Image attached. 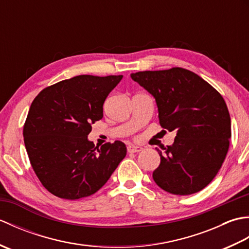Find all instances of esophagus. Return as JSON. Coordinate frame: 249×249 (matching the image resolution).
<instances>
[{
  "label": "esophagus",
  "mask_w": 249,
  "mask_h": 249,
  "mask_svg": "<svg viewBox=\"0 0 249 249\" xmlns=\"http://www.w3.org/2000/svg\"><path fill=\"white\" fill-rule=\"evenodd\" d=\"M127 151H128V153L141 152V151H142V147H141V146H137V145H133V144H129V145L127 146Z\"/></svg>",
  "instance_id": "34e87169"
}]
</instances>
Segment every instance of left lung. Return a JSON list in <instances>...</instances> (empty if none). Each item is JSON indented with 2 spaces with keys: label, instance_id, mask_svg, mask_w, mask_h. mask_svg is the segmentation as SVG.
<instances>
[{
  "label": "left lung",
  "instance_id": "8db88e82",
  "mask_svg": "<svg viewBox=\"0 0 249 249\" xmlns=\"http://www.w3.org/2000/svg\"><path fill=\"white\" fill-rule=\"evenodd\" d=\"M130 76L155 97L161 127L177 131L172 145L162 153L156 149L160 165L153 172L155 183L173 195L202 190L229 150L231 120L223 96L197 73L181 67Z\"/></svg>",
  "mask_w": 249,
  "mask_h": 249
}]
</instances>
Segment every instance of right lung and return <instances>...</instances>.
<instances>
[{"instance_id": "right-lung-1", "label": "right lung", "mask_w": 249, "mask_h": 249, "mask_svg": "<svg viewBox=\"0 0 249 249\" xmlns=\"http://www.w3.org/2000/svg\"><path fill=\"white\" fill-rule=\"evenodd\" d=\"M123 76L80 75L45 88L32 103L23 126L31 166L52 195L76 200L95 194L126 156V145L95 146L92 124Z\"/></svg>"}]
</instances>
